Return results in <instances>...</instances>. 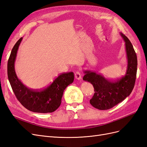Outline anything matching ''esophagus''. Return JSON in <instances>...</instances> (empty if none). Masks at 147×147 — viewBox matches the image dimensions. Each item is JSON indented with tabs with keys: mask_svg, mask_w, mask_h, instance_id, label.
Here are the masks:
<instances>
[{
	"mask_svg": "<svg viewBox=\"0 0 147 147\" xmlns=\"http://www.w3.org/2000/svg\"><path fill=\"white\" fill-rule=\"evenodd\" d=\"M75 78L77 80H80L82 79V74L80 71H77L75 73Z\"/></svg>",
	"mask_w": 147,
	"mask_h": 147,
	"instance_id": "esophagus-1",
	"label": "esophagus"
}]
</instances>
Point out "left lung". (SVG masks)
Returning <instances> with one entry per match:
<instances>
[{
    "instance_id": "left-lung-1",
    "label": "left lung",
    "mask_w": 147,
    "mask_h": 147,
    "mask_svg": "<svg viewBox=\"0 0 147 147\" xmlns=\"http://www.w3.org/2000/svg\"><path fill=\"white\" fill-rule=\"evenodd\" d=\"M120 35L125 42L127 59L125 75L116 81H110L95 72L84 71L83 80L91 83L94 88V96L90 102L99 110H108L113 107L129 96L134 87L137 70V55L129 40L123 33L120 32Z\"/></svg>"
}]
</instances>
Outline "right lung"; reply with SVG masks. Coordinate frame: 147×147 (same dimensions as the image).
<instances>
[{
	"label": "right lung",
	"mask_w": 147,
	"mask_h": 147,
	"mask_svg": "<svg viewBox=\"0 0 147 147\" xmlns=\"http://www.w3.org/2000/svg\"><path fill=\"white\" fill-rule=\"evenodd\" d=\"M22 39L23 37L20 38L13 47L8 61V78L12 90L20 103L31 112L42 113L55 112L61 104L65 89L74 82V73L60 74L51 84L42 90L28 88L17 77L15 69L17 51Z\"/></svg>",
	"instance_id": "add662e5"
}]
</instances>
